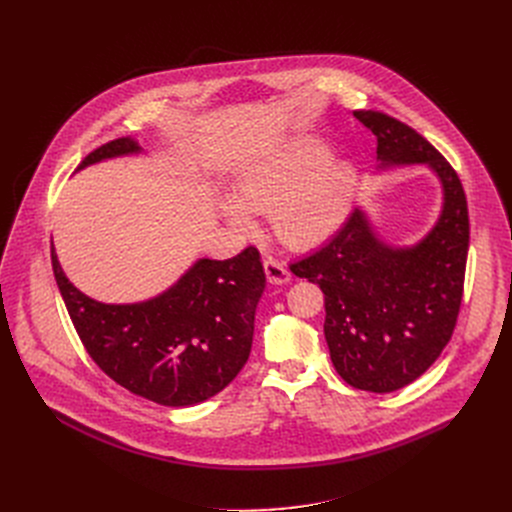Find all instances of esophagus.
<instances>
[{"instance_id": "obj_1", "label": "esophagus", "mask_w": 512, "mask_h": 512, "mask_svg": "<svg viewBox=\"0 0 512 512\" xmlns=\"http://www.w3.org/2000/svg\"><path fill=\"white\" fill-rule=\"evenodd\" d=\"M263 267H265V276H267V282L270 284H286L290 282V272L288 267L276 259V257H265L263 259Z\"/></svg>"}]
</instances>
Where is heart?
<instances>
[{"label":"heart","instance_id":"1","mask_svg":"<svg viewBox=\"0 0 512 512\" xmlns=\"http://www.w3.org/2000/svg\"><path fill=\"white\" fill-rule=\"evenodd\" d=\"M328 159V143L315 137L292 139L257 157L236 178V201L222 205L228 222L249 234L255 230L251 211H270L286 245L324 242L344 224L357 188L355 168Z\"/></svg>","mask_w":512,"mask_h":512}]
</instances>
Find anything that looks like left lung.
<instances>
[{"instance_id":"8db88e82","label":"left lung","mask_w":512,"mask_h":512,"mask_svg":"<svg viewBox=\"0 0 512 512\" xmlns=\"http://www.w3.org/2000/svg\"><path fill=\"white\" fill-rule=\"evenodd\" d=\"M378 139V159L427 164L444 186L438 224L413 249L375 238L365 215H348L330 242L290 263L326 297L324 334L340 378L357 390L394 392L444 351L461 311L469 209L459 174L417 130L378 110H355Z\"/></svg>"}]
</instances>
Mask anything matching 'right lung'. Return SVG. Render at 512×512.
Masks as SVG:
<instances>
[{
	"mask_svg": "<svg viewBox=\"0 0 512 512\" xmlns=\"http://www.w3.org/2000/svg\"><path fill=\"white\" fill-rule=\"evenodd\" d=\"M134 151L137 139L120 137L91 151L78 168ZM51 267L85 351L132 394L164 407L195 405L224 390L249 359L265 288L255 247L226 261L201 259L174 288L139 305L85 297L64 276L53 247Z\"/></svg>",
	"mask_w": 512,
	"mask_h": 512,
	"instance_id": "right-lung-1",
	"label": "right lung"
}]
</instances>
